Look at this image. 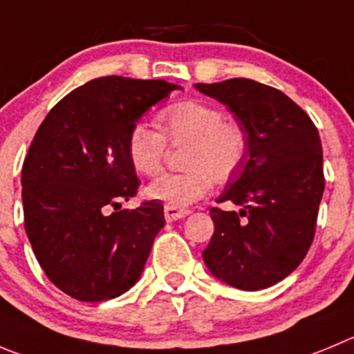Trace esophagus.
I'll return each instance as SVG.
<instances>
[{"label":"esophagus","instance_id":"esophagus-1","mask_svg":"<svg viewBox=\"0 0 354 354\" xmlns=\"http://www.w3.org/2000/svg\"><path fill=\"white\" fill-rule=\"evenodd\" d=\"M188 214H190V211L188 209H178V207H173V206L164 207V216H166L167 222H176V220L188 216Z\"/></svg>","mask_w":354,"mask_h":354}]
</instances>
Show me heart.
I'll return each instance as SVG.
<instances>
[{
	"label": "heart",
	"instance_id": "1",
	"mask_svg": "<svg viewBox=\"0 0 354 354\" xmlns=\"http://www.w3.org/2000/svg\"><path fill=\"white\" fill-rule=\"evenodd\" d=\"M160 135L147 122H136L129 131L127 155L132 167L141 174H155L162 166L166 148H185L183 173H164L147 188L150 199L166 206L187 207L209 192L213 178L225 181L236 173L244 158L243 132L218 108L199 101H183L166 108L158 117Z\"/></svg>",
	"mask_w": 354,
	"mask_h": 354
}]
</instances>
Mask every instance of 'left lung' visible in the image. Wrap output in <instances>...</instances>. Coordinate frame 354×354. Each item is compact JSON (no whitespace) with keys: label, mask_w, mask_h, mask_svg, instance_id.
Segmentation results:
<instances>
[{"label":"left lung","mask_w":354,"mask_h":354,"mask_svg":"<svg viewBox=\"0 0 354 354\" xmlns=\"http://www.w3.org/2000/svg\"><path fill=\"white\" fill-rule=\"evenodd\" d=\"M194 87L225 104L246 145L239 176L218 199L241 209H211L204 263L234 288H269L300 266L315 239L325 190L318 129L288 95L255 80Z\"/></svg>","instance_id":"1"}]
</instances>
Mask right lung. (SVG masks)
Listing matches in <instances>:
<instances>
[{
  "label": "right lung",
  "mask_w": 354,
  "mask_h": 354,
  "mask_svg": "<svg viewBox=\"0 0 354 354\" xmlns=\"http://www.w3.org/2000/svg\"><path fill=\"white\" fill-rule=\"evenodd\" d=\"M178 85L102 77L48 111L22 166L24 227L47 277L73 299L101 302L140 279L166 225L164 206L120 209L140 180L127 155L129 131Z\"/></svg>",
  "instance_id": "1"
}]
</instances>
